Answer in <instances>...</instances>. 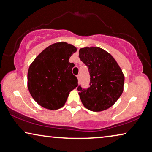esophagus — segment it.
Wrapping results in <instances>:
<instances>
[{"label": "esophagus", "instance_id": "34e87169", "mask_svg": "<svg viewBox=\"0 0 152 152\" xmlns=\"http://www.w3.org/2000/svg\"><path fill=\"white\" fill-rule=\"evenodd\" d=\"M77 79H78V81H79V83L80 82V80H81V75L80 74H79L77 76Z\"/></svg>", "mask_w": 152, "mask_h": 152}]
</instances>
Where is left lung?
Returning <instances> with one entry per match:
<instances>
[{
  "label": "left lung",
  "mask_w": 152,
  "mask_h": 152,
  "mask_svg": "<svg viewBox=\"0 0 152 152\" xmlns=\"http://www.w3.org/2000/svg\"><path fill=\"white\" fill-rule=\"evenodd\" d=\"M79 57L88 66L91 76L88 88H77L83 105L93 112L113 106L124 91V75L117 62L99 47L80 49Z\"/></svg>",
  "instance_id": "obj_1"
}]
</instances>
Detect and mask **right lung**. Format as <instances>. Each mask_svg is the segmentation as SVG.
Returning a JSON list of instances; mask_svg holds the SVG:
<instances>
[{
    "label": "right lung",
    "mask_w": 152,
    "mask_h": 152,
    "mask_svg": "<svg viewBox=\"0 0 152 152\" xmlns=\"http://www.w3.org/2000/svg\"><path fill=\"white\" fill-rule=\"evenodd\" d=\"M77 49L66 42L53 44L42 50L30 65L27 86L31 95L42 107L61 108L70 92L78 86L72 73L73 63L69 58Z\"/></svg>",
    "instance_id": "1"
}]
</instances>
